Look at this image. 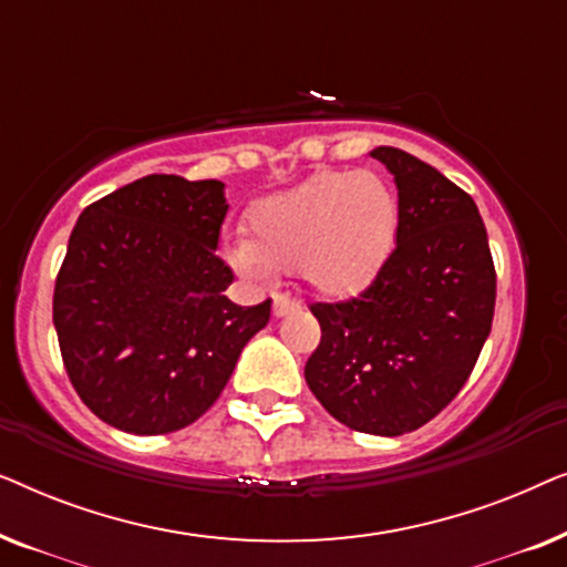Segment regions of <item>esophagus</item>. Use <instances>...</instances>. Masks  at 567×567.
Segmentation results:
<instances>
[{
	"instance_id": "34e87169",
	"label": "esophagus",
	"mask_w": 567,
	"mask_h": 567,
	"mask_svg": "<svg viewBox=\"0 0 567 567\" xmlns=\"http://www.w3.org/2000/svg\"><path fill=\"white\" fill-rule=\"evenodd\" d=\"M293 309H299V301L286 297V293H274V315L276 317H286L289 312H293Z\"/></svg>"
}]
</instances>
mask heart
I'll return each mask as SVG.
<instances>
[{"mask_svg":"<svg viewBox=\"0 0 567 567\" xmlns=\"http://www.w3.org/2000/svg\"><path fill=\"white\" fill-rule=\"evenodd\" d=\"M398 196L371 169L320 173L252 204L247 243L227 247L250 276L299 270L317 293L346 299L371 286L398 237Z\"/></svg>","mask_w":567,"mask_h":567,"instance_id":"heart-1","label":"heart"}]
</instances>
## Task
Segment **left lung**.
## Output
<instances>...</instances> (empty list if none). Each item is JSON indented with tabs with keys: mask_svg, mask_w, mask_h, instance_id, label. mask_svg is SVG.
I'll use <instances>...</instances> for the list:
<instances>
[{
	"mask_svg": "<svg viewBox=\"0 0 567 567\" xmlns=\"http://www.w3.org/2000/svg\"><path fill=\"white\" fill-rule=\"evenodd\" d=\"M398 183V245L359 297L315 301L309 390L348 429L402 436L452 402L491 336L495 266L470 193L413 154L377 146Z\"/></svg>",
	"mask_w": 567,
	"mask_h": 567,
	"instance_id": "obj_1",
	"label": "left lung"
}]
</instances>
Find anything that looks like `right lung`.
Returning <instances> with one entry per match:
<instances>
[{
  "instance_id": "add662e5",
  "label": "right lung",
  "mask_w": 567,
  "mask_h": 567,
  "mask_svg": "<svg viewBox=\"0 0 567 567\" xmlns=\"http://www.w3.org/2000/svg\"><path fill=\"white\" fill-rule=\"evenodd\" d=\"M224 183L146 175L80 214L53 289L69 382L113 429L159 436L219 400L270 299L239 307L216 255Z\"/></svg>"
}]
</instances>
